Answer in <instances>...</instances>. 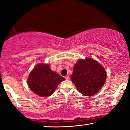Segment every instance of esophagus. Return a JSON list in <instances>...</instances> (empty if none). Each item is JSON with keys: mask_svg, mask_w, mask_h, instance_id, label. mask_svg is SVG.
<instances>
[{"mask_svg": "<svg viewBox=\"0 0 130 130\" xmlns=\"http://www.w3.org/2000/svg\"><path fill=\"white\" fill-rule=\"evenodd\" d=\"M65 78L66 80H68V79H69V76H65Z\"/></svg>", "mask_w": 130, "mask_h": 130, "instance_id": "1", "label": "esophagus"}]
</instances>
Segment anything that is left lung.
Listing matches in <instances>:
<instances>
[{
	"instance_id": "1",
	"label": "left lung",
	"mask_w": 130,
	"mask_h": 130,
	"mask_svg": "<svg viewBox=\"0 0 130 130\" xmlns=\"http://www.w3.org/2000/svg\"><path fill=\"white\" fill-rule=\"evenodd\" d=\"M106 78V71L98 62L86 58L78 60L74 65L71 80L83 95L91 96L101 90Z\"/></svg>"
}]
</instances>
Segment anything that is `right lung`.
<instances>
[{
    "label": "right lung",
    "instance_id": "1",
    "mask_svg": "<svg viewBox=\"0 0 130 130\" xmlns=\"http://www.w3.org/2000/svg\"><path fill=\"white\" fill-rule=\"evenodd\" d=\"M65 79L51 70L48 64L37 65L28 78V86L37 95L45 97L52 95L58 84Z\"/></svg>",
    "mask_w": 130,
    "mask_h": 130
}]
</instances>
